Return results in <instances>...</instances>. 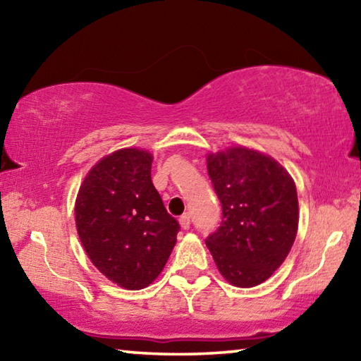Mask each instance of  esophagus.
I'll list each match as a JSON object with an SVG mask.
<instances>
[{"mask_svg": "<svg viewBox=\"0 0 361 361\" xmlns=\"http://www.w3.org/2000/svg\"><path fill=\"white\" fill-rule=\"evenodd\" d=\"M180 224L183 229H189V226H191V216H189V213H185V215L180 218Z\"/></svg>", "mask_w": 361, "mask_h": 361, "instance_id": "34e87169", "label": "esophagus"}]
</instances>
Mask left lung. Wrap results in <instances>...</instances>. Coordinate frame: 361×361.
<instances>
[{"mask_svg": "<svg viewBox=\"0 0 361 361\" xmlns=\"http://www.w3.org/2000/svg\"><path fill=\"white\" fill-rule=\"evenodd\" d=\"M207 169L223 219L205 243L231 285L252 288L277 271L296 239L295 181L276 159L243 146L207 154Z\"/></svg>", "mask_w": 361, "mask_h": 361, "instance_id": "8db88e82", "label": "left lung"}]
</instances>
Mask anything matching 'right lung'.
I'll use <instances>...</instances> for the list:
<instances>
[{"label": "right lung", "instance_id": "right-lung-1", "mask_svg": "<svg viewBox=\"0 0 361 361\" xmlns=\"http://www.w3.org/2000/svg\"><path fill=\"white\" fill-rule=\"evenodd\" d=\"M151 152L124 148L90 169L75 215L85 253L103 276L142 290L162 272L180 224L151 181Z\"/></svg>", "mask_w": 361, "mask_h": 361}]
</instances>
